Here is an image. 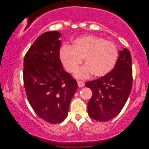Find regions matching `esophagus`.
Here are the masks:
<instances>
[{
	"label": "esophagus",
	"instance_id": "34e87169",
	"mask_svg": "<svg viewBox=\"0 0 149 149\" xmlns=\"http://www.w3.org/2000/svg\"><path fill=\"white\" fill-rule=\"evenodd\" d=\"M77 84H78L79 87H83L85 86V83L81 81H77Z\"/></svg>",
	"mask_w": 149,
	"mask_h": 149
}]
</instances>
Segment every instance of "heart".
<instances>
[{
  "label": "heart",
  "mask_w": 149,
  "mask_h": 149,
  "mask_svg": "<svg viewBox=\"0 0 149 149\" xmlns=\"http://www.w3.org/2000/svg\"><path fill=\"white\" fill-rule=\"evenodd\" d=\"M118 54L115 43L93 35L76 38L72 45H64L60 52V60L70 72H74L84 58L86 64L74 74L80 79H85L92 74L97 77L106 76L115 67Z\"/></svg>",
  "instance_id": "b5f03b06"
}]
</instances>
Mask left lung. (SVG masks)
Masks as SVG:
<instances>
[{"mask_svg":"<svg viewBox=\"0 0 149 149\" xmlns=\"http://www.w3.org/2000/svg\"><path fill=\"white\" fill-rule=\"evenodd\" d=\"M115 68L109 74L88 81L85 86L92 91L87 104L89 117L98 121L113 119L123 109L132 87V65L129 50L120 51Z\"/></svg>","mask_w":149,"mask_h":149,"instance_id":"obj_1","label":"left lung"}]
</instances>
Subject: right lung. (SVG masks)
Wrapping results in <instances>:
<instances>
[{
	"label": "right lung",
	"mask_w": 149,
	"mask_h": 149,
	"mask_svg": "<svg viewBox=\"0 0 149 149\" xmlns=\"http://www.w3.org/2000/svg\"><path fill=\"white\" fill-rule=\"evenodd\" d=\"M61 34H42L26 53L24 83L28 101L38 117L49 123L66 119L77 83L60 59Z\"/></svg>",
	"instance_id": "obj_1"
}]
</instances>
